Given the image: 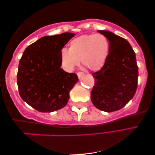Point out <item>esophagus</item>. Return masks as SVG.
<instances>
[{
  "label": "esophagus",
  "instance_id": "1",
  "mask_svg": "<svg viewBox=\"0 0 155 155\" xmlns=\"http://www.w3.org/2000/svg\"><path fill=\"white\" fill-rule=\"evenodd\" d=\"M84 75V73H82V72L78 73V78H79V79H80V78H82Z\"/></svg>",
  "mask_w": 155,
  "mask_h": 155
}]
</instances>
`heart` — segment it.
<instances>
[{
    "mask_svg": "<svg viewBox=\"0 0 155 155\" xmlns=\"http://www.w3.org/2000/svg\"><path fill=\"white\" fill-rule=\"evenodd\" d=\"M110 52V42L102 34H84L73 39L69 49L61 50L62 64L68 70L80 64L93 71L101 69L107 60Z\"/></svg>",
    "mask_w": 155,
    "mask_h": 155,
    "instance_id": "obj_1",
    "label": "heart"
}]
</instances>
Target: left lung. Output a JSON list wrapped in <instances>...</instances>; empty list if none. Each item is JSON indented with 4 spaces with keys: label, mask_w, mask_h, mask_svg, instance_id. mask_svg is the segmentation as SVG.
<instances>
[{
    "label": "left lung",
    "mask_w": 155,
    "mask_h": 155,
    "mask_svg": "<svg viewBox=\"0 0 155 155\" xmlns=\"http://www.w3.org/2000/svg\"><path fill=\"white\" fill-rule=\"evenodd\" d=\"M110 42V52L104 67L93 73L95 85L91 93L96 108L110 113L125 106L135 95L138 80L136 55L126 39L113 32L98 30Z\"/></svg>",
    "instance_id": "1"
}]
</instances>
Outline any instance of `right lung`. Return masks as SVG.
I'll return each mask as SVG.
<instances>
[{
	"label": "right lung",
	"mask_w": 155,
	"mask_h": 155,
	"mask_svg": "<svg viewBox=\"0 0 155 155\" xmlns=\"http://www.w3.org/2000/svg\"><path fill=\"white\" fill-rule=\"evenodd\" d=\"M72 33L44 36L25 49L20 58L17 84L21 98L35 110L51 113L64 107L78 78L61 68V50Z\"/></svg>",
	"instance_id": "add662e5"
}]
</instances>
